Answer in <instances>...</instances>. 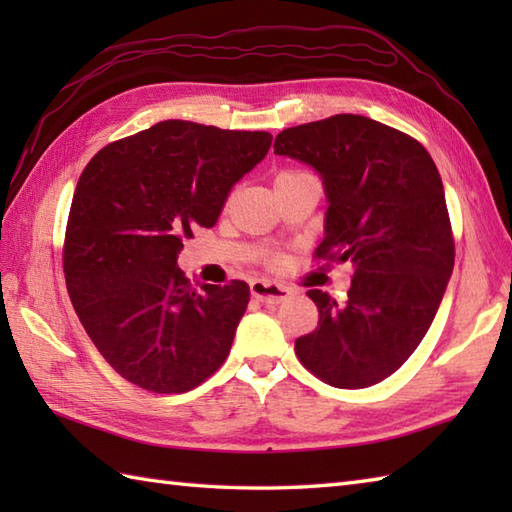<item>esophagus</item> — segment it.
Here are the masks:
<instances>
[{"label":"esophagus","instance_id":"1","mask_svg":"<svg viewBox=\"0 0 512 512\" xmlns=\"http://www.w3.org/2000/svg\"><path fill=\"white\" fill-rule=\"evenodd\" d=\"M250 292H253L255 299L268 303V306L286 301L292 295V290L288 286L275 284V281H268V279H255L253 284H250Z\"/></svg>","mask_w":512,"mask_h":512}]
</instances>
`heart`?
I'll return each mask as SVG.
<instances>
[{
    "label": "heart",
    "instance_id": "heart-1",
    "mask_svg": "<svg viewBox=\"0 0 512 512\" xmlns=\"http://www.w3.org/2000/svg\"><path fill=\"white\" fill-rule=\"evenodd\" d=\"M297 176H303V173L301 171H279L275 182H286V180H292V178H297ZM266 262L270 266H284L286 264V255L279 253V250H273V253L266 255Z\"/></svg>",
    "mask_w": 512,
    "mask_h": 512
}]
</instances>
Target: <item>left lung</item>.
<instances>
[{"label": "left lung", "mask_w": 512, "mask_h": 512, "mask_svg": "<svg viewBox=\"0 0 512 512\" xmlns=\"http://www.w3.org/2000/svg\"><path fill=\"white\" fill-rule=\"evenodd\" d=\"M275 154L321 173L330 206L314 255L354 268L345 301L308 290L319 325L295 341L297 358L332 387L376 385L420 345L453 270L436 162L416 138L358 114L288 127Z\"/></svg>", "instance_id": "1"}]
</instances>
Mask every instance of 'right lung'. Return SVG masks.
I'll return each mask as SVG.
<instances>
[{
	"label": "right lung",
	"mask_w": 512,
	"mask_h": 512,
	"mask_svg": "<svg viewBox=\"0 0 512 512\" xmlns=\"http://www.w3.org/2000/svg\"><path fill=\"white\" fill-rule=\"evenodd\" d=\"M273 136L162 121L103 147L76 184L63 273L85 332L129 383L184 394L231 352L250 288L193 286L182 239L211 228Z\"/></svg>",
	"instance_id": "right-lung-1"
}]
</instances>
